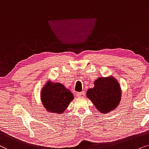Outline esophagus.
Returning a JSON list of instances; mask_svg holds the SVG:
<instances>
[{
  "mask_svg": "<svg viewBox=\"0 0 149 149\" xmlns=\"http://www.w3.org/2000/svg\"><path fill=\"white\" fill-rule=\"evenodd\" d=\"M85 94H86V93H85L84 91H82V92L77 93V96L79 97H84L85 96Z\"/></svg>",
  "mask_w": 149,
  "mask_h": 149,
  "instance_id": "1",
  "label": "esophagus"
}]
</instances>
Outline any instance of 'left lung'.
<instances>
[{"label":"left lung","instance_id":"obj_1","mask_svg":"<svg viewBox=\"0 0 149 149\" xmlns=\"http://www.w3.org/2000/svg\"><path fill=\"white\" fill-rule=\"evenodd\" d=\"M86 96L94 104L97 110L106 114L119 104L121 91L114 78H100L95 81L94 88L88 89Z\"/></svg>","mask_w":149,"mask_h":149}]
</instances>
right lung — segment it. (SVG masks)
<instances>
[{"label":"right lung","instance_id":"right-lung-1","mask_svg":"<svg viewBox=\"0 0 149 149\" xmlns=\"http://www.w3.org/2000/svg\"><path fill=\"white\" fill-rule=\"evenodd\" d=\"M43 106L50 112L61 114L73 100V95L60 83L48 82L41 91Z\"/></svg>","mask_w":149,"mask_h":149}]
</instances>
